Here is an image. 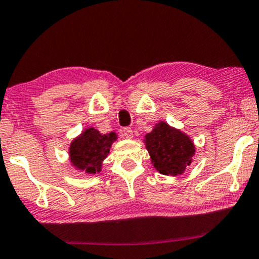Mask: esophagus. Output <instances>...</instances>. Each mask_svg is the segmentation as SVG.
Listing matches in <instances>:
<instances>
[{
  "label": "esophagus",
  "instance_id": "34e87169",
  "mask_svg": "<svg viewBox=\"0 0 259 259\" xmlns=\"http://www.w3.org/2000/svg\"><path fill=\"white\" fill-rule=\"evenodd\" d=\"M122 135H123V137H126V138H132L133 137V130L131 128V127H124V128L122 130Z\"/></svg>",
  "mask_w": 259,
  "mask_h": 259
}]
</instances>
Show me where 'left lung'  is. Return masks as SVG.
Returning a JSON list of instances; mask_svg holds the SVG:
<instances>
[{"label":"left lung","mask_w":259,"mask_h":259,"mask_svg":"<svg viewBox=\"0 0 259 259\" xmlns=\"http://www.w3.org/2000/svg\"><path fill=\"white\" fill-rule=\"evenodd\" d=\"M145 147L154 167L162 175H181L194 154L192 141L165 122H159L145 136Z\"/></svg>","instance_id":"obj_1"}]
</instances>
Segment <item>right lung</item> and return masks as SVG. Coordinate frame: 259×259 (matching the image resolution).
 <instances>
[{
  "label": "right lung",
  "instance_id": "right-lung-1",
  "mask_svg": "<svg viewBox=\"0 0 259 259\" xmlns=\"http://www.w3.org/2000/svg\"><path fill=\"white\" fill-rule=\"evenodd\" d=\"M116 138L114 132L101 135L93 127L85 130L69 147L72 164L88 174L99 172L101 162L110 153V148Z\"/></svg>",
  "mask_w": 259,
  "mask_h": 259
}]
</instances>
